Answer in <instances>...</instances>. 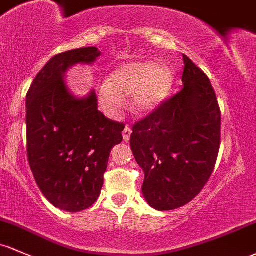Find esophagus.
Returning <instances> with one entry per match:
<instances>
[{
	"mask_svg": "<svg viewBox=\"0 0 256 256\" xmlns=\"http://www.w3.org/2000/svg\"><path fill=\"white\" fill-rule=\"evenodd\" d=\"M130 134H132V129L129 126H126L124 130H123V140H124L126 142H129V139H130Z\"/></svg>",
	"mask_w": 256,
	"mask_h": 256,
	"instance_id": "esophagus-1",
	"label": "esophagus"
}]
</instances>
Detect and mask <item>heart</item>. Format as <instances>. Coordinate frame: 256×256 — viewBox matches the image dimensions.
<instances>
[{"instance_id":"obj_1","label":"heart","mask_w":256,"mask_h":256,"mask_svg":"<svg viewBox=\"0 0 256 256\" xmlns=\"http://www.w3.org/2000/svg\"><path fill=\"white\" fill-rule=\"evenodd\" d=\"M173 86V73L156 61H128L120 64L98 88V100L108 114L124 107V96L132 95L130 107L146 116L160 107Z\"/></svg>"}]
</instances>
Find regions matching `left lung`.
I'll return each instance as SVG.
<instances>
[{"label": "left lung", "instance_id": "obj_1", "mask_svg": "<svg viewBox=\"0 0 256 256\" xmlns=\"http://www.w3.org/2000/svg\"><path fill=\"white\" fill-rule=\"evenodd\" d=\"M183 88L134 124L130 149L144 171L142 193L151 208L170 211L194 199L215 167L221 112L205 73L183 54Z\"/></svg>", "mask_w": 256, "mask_h": 256}]
</instances>
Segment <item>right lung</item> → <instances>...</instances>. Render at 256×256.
Returning <instances> with one entry per match:
<instances>
[{"mask_svg":"<svg viewBox=\"0 0 256 256\" xmlns=\"http://www.w3.org/2000/svg\"><path fill=\"white\" fill-rule=\"evenodd\" d=\"M101 52L83 48L63 52L44 66L26 94V152L35 182L56 208L78 212L98 200L110 152L122 142V123L98 110L94 89L78 98L66 73L92 64Z\"/></svg>","mask_w":256,"mask_h":256,"instance_id":"1","label":"right lung"}]
</instances>
